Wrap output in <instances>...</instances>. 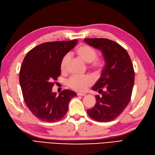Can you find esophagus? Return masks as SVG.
Here are the masks:
<instances>
[{
    "label": "esophagus",
    "mask_w": 155,
    "mask_h": 155,
    "mask_svg": "<svg viewBox=\"0 0 155 155\" xmlns=\"http://www.w3.org/2000/svg\"><path fill=\"white\" fill-rule=\"evenodd\" d=\"M77 96H84L86 95V94H84V93H81V92H78L77 93Z\"/></svg>",
    "instance_id": "obj_1"
}]
</instances>
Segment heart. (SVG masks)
I'll return each mask as SVG.
<instances>
[{
    "mask_svg": "<svg viewBox=\"0 0 155 155\" xmlns=\"http://www.w3.org/2000/svg\"><path fill=\"white\" fill-rule=\"evenodd\" d=\"M75 54L83 60L84 62L90 63V67L92 70L99 71L103 67L104 61L102 58L97 57L96 49L86 44H80L75 49ZM69 63V55H65L61 62V69L66 71ZM91 77H79L74 75L67 81V84L72 89L78 92H84L92 84Z\"/></svg>",
    "mask_w": 155,
    "mask_h": 155,
    "instance_id": "b5f03b06",
    "label": "heart"
}]
</instances>
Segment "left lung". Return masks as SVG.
Returning a JSON list of instances; mask_svg holds the SVG:
<instances>
[{
	"mask_svg": "<svg viewBox=\"0 0 155 155\" xmlns=\"http://www.w3.org/2000/svg\"><path fill=\"white\" fill-rule=\"evenodd\" d=\"M90 45L101 50L106 64L92 90L96 103L87 113L93 120L108 122L123 112L131 100L135 81V72L129 54L116 41L105 38H87Z\"/></svg>",
	"mask_w": 155,
	"mask_h": 155,
	"instance_id": "left-lung-1",
	"label": "left lung"
}]
</instances>
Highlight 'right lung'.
<instances>
[{
  "label": "right lung",
  "instance_id": "add662e5",
  "mask_svg": "<svg viewBox=\"0 0 155 155\" xmlns=\"http://www.w3.org/2000/svg\"><path fill=\"white\" fill-rule=\"evenodd\" d=\"M71 41L46 42L35 47L24 57L20 71V84L26 106L39 120L55 122L67 112L76 93L64 90L59 96L52 92L53 81L61 75L63 57L77 44Z\"/></svg>",
  "mask_w": 155,
  "mask_h": 155
}]
</instances>
